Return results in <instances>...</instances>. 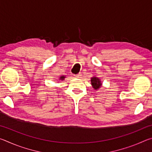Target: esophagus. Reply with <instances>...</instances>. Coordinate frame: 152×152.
<instances>
[{
	"instance_id": "esophagus-1",
	"label": "esophagus",
	"mask_w": 152,
	"mask_h": 152,
	"mask_svg": "<svg viewBox=\"0 0 152 152\" xmlns=\"http://www.w3.org/2000/svg\"><path fill=\"white\" fill-rule=\"evenodd\" d=\"M81 74H76V75H74V76H75V77H76V78H80V77H81Z\"/></svg>"
}]
</instances>
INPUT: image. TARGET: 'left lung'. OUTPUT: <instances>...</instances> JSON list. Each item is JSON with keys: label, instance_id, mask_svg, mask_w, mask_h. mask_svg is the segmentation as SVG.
<instances>
[{"label": "left lung", "instance_id": "8db88e82", "mask_svg": "<svg viewBox=\"0 0 152 152\" xmlns=\"http://www.w3.org/2000/svg\"><path fill=\"white\" fill-rule=\"evenodd\" d=\"M91 84L95 90L100 88L102 86V82L99 78L97 77H92L91 78Z\"/></svg>", "mask_w": 152, "mask_h": 152}]
</instances>
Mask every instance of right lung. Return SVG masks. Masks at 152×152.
I'll use <instances>...</instances> for the list:
<instances>
[{"label": "right lung", "mask_w": 152, "mask_h": 152, "mask_svg": "<svg viewBox=\"0 0 152 152\" xmlns=\"http://www.w3.org/2000/svg\"><path fill=\"white\" fill-rule=\"evenodd\" d=\"M65 78H66V77L64 76H61L60 78V80H64V79Z\"/></svg>", "instance_id": "right-lung-1"}]
</instances>
